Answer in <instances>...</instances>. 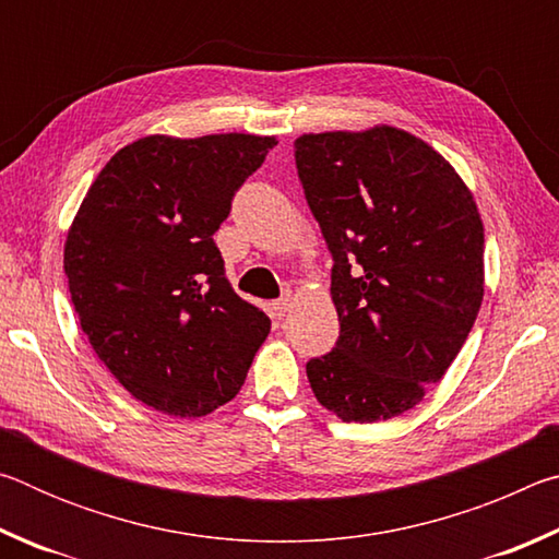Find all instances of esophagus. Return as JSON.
<instances>
[{"instance_id": "esophagus-1", "label": "esophagus", "mask_w": 559, "mask_h": 559, "mask_svg": "<svg viewBox=\"0 0 559 559\" xmlns=\"http://www.w3.org/2000/svg\"><path fill=\"white\" fill-rule=\"evenodd\" d=\"M271 308H273V313H276L278 320H281L283 316H286L288 308H290V296H288V293H286V296H281L278 300H273Z\"/></svg>"}]
</instances>
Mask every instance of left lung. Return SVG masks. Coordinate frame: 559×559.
I'll list each match as a JSON object with an SVG mask.
<instances>
[{
    "instance_id": "left-lung-1",
    "label": "left lung",
    "mask_w": 559,
    "mask_h": 559,
    "mask_svg": "<svg viewBox=\"0 0 559 559\" xmlns=\"http://www.w3.org/2000/svg\"><path fill=\"white\" fill-rule=\"evenodd\" d=\"M293 155L340 320L308 382L343 421L392 419L447 374L476 323L484 222L447 159L404 130L300 135Z\"/></svg>"
}]
</instances>
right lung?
Instances as JSON below:
<instances>
[{
    "mask_svg": "<svg viewBox=\"0 0 559 559\" xmlns=\"http://www.w3.org/2000/svg\"><path fill=\"white\" fill-rule=\"evenodd\" d=\"M276 138H143L110 157L66 239L81 330L153 409L204 416L234 400L271 330L236 296L214 234Z\"/></svg>",
    "mask_w": 559,
    "mask_h": 559,
    "instance_id": "add662e5",
    "label": "right lung"
}]
</instances>
